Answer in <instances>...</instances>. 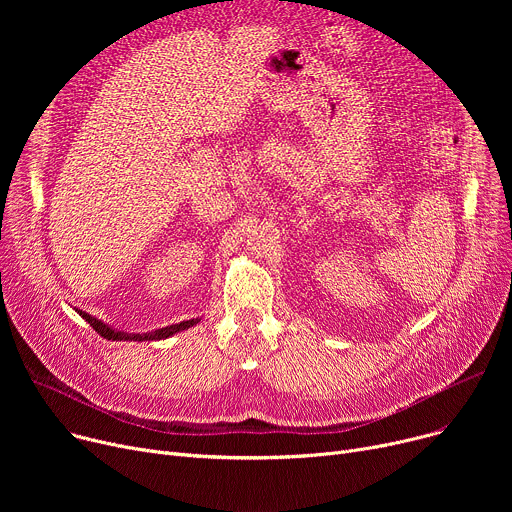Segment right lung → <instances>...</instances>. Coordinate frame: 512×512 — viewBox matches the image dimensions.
I'll return each mask as SVG.
<instances>
[{
    "label": "right lung",
    "instance_id": "1",
    "mask_svg": "<svg viewBox=\"0 0 512 512\" xmlns=\"http://www.w3.org/2000/svg\"><path fill=\"white\" fill-rule=\"evenodd\" d=\"M78 311V315L83 317L87 324H91V328L97 332V334H101L103 338H107V340H128V342H132V340H139V342H145V340H164V338H170V336H174L176 332H182V330H188V328H193V326H197L199 324V319H188V321H180V324H174V326H166V328H159V330H153V332H147V334H128V332H122V330H116V328H112V326H107V324H103L101 319H97V317H93V315H89L87 311H83V309H76Z\"/></svg>",
    "mask_w": 512,
    "mask_h": 512
}]
</instances>
